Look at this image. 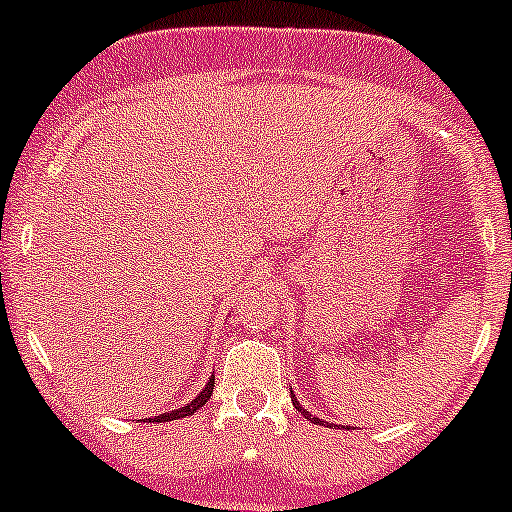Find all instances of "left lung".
<instances>
[{
    "mask_svg": "<svg viewBox=\"0 0 512 512\" xmlns=\"http://www.w3.org/2000/svg\"><path fill=\"white\" fill-rule=\"evenodd\" d=\"M292 404H294V409H297V411H302V416L312 418V414H309L307 409H302V404H299V401H297V396H294V394H292ZM314 421H317V423H324V421H319V418H314Z\"/></svg>",
    "mask_w": 512,
    "mask_h": 512,
    "instance_id": "8db88e82",
    "label": "left lung"
}]
</instances>
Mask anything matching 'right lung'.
Masks as SVG:
<instances>
[{
	"mask_svg": "<svg viewBox=\"0 0 512 512\" xmlns=\"http://www.w3.org/2000/svg\"><path fill=\"white\" fill-rule=\"evenodd\" d=\"M213 386H215V376H210L208 384H205L203 389H200V394L195 396V399L190 401V404L180 406V409H173V411H165V414H160V416L143 418V421H175V418H185V416L195 414V411H198L200 406H205L210 401V396H213Z\"/></svg>",
	"mask_w": 512,
	"mask_h": 512,
	"instance_id": "1",
	"label": "right lung"
}]
</instances>
